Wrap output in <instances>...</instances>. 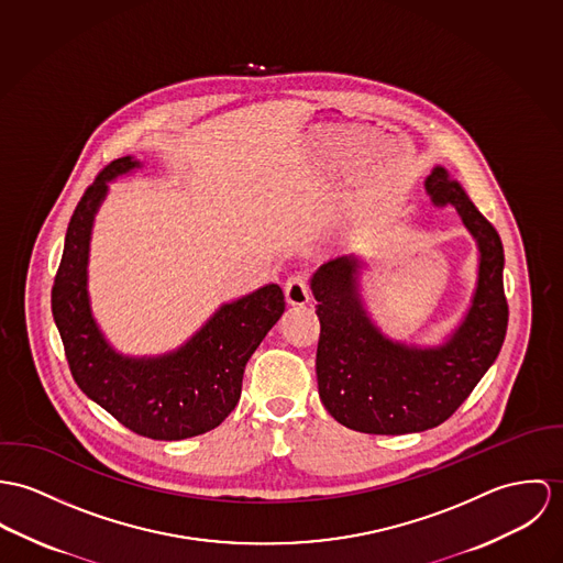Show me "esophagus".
Returning <instances> with one entry per match:
<instances>
[{
  "label": "esophagus",
  "instance_id": "esophagus-1",
  "mask_svg": "<svg viewBox=\"0 0 563 563\" xmlns=\"http://www.w3.org/2000/svg\"><path fill=\"white\" fill-rule=\"evenodd\" d=\"M285 298L291 307H305L311 300L307 278L302 274H291L285 283Z\"/></svg>",
  "mask_w": 563,
  "mask_h": 563
}]
</instances>
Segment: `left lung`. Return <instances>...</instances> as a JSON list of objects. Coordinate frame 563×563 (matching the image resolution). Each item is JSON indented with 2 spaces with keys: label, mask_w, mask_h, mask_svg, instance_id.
Listing matches in <instances>:
<instances>
[{
  "label": "left lung",
  "mask_w": 563,
  "mask_h": 563,
  "mask_svg": "<svg viewBox=\"0 0 563 563\" xmlns=\"http://www.w3.org/2000/svg\"><path fill=\"white\" fill-rule=\"evenodd\" d=\"M426 189L437 205H451L479 246V280L473 307L453 336L437 350L388 341L367 317L358 296L354 254L323 263L311 280L321 323L317 386L325 410L345 428L365 434H412L444 423L473 393L499 356L507 332L503 244L444 168Z\"/></svg>",
  "instance_id": "obj_1"
}]
</instances>
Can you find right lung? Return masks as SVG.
Instances as JSON below:
<instances>
[{"label":"right lung","mask_w":563,"mask_h":563,"mask_svg":"<svg viewBox=\"0 0 563 563\" xmlns=\"http://www.w3.org/2000/svg\"><path fill=\"white\" fill-rule=\"evenodd\" d=\"M140 166L131 157L108 164L79 198L54 278L52 311L77 386L131 432L184 440L218 428L242 395L246 363L285 312L278 285L224 305L181 350L162 358H125L99 332L86 294L90 227L108 181Z\"/></svg>","instance_id":"right-lung-1"}]
</instances>
